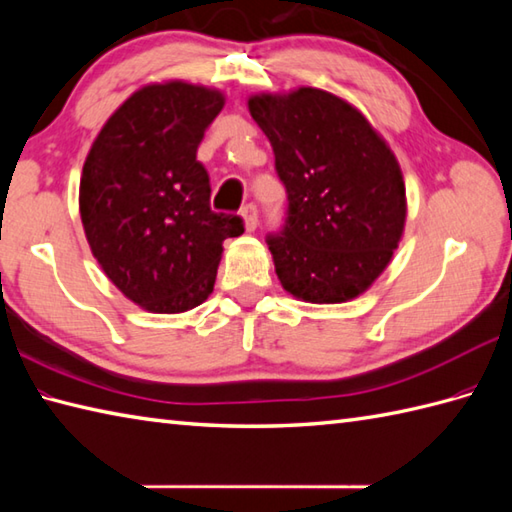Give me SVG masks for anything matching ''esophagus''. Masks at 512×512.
I'll use <instances>...</instances> for the list:
<instances>
[{"label": "esophagus", "mask_w": 512, "mask_h": 512, "mask_svg": "<svg viewBox=\"0 0 512 512\" xmlns=\"http://www.w3.org/2000/svg\"><path fill=\"white\" fill-rule=\"evenodd\" d=\"M242 217H244L246 231H255L259 217H257V206H255L253 202H248V204L244 206V209H242Z\"/></svg>", "instance_id": "esophagus-1"}]
</instances>
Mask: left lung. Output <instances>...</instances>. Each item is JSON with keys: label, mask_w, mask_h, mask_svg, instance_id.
I'll use <instances>...</instances> for the list:
<instances>
[{"label": "left lung", "mask_w": 512, "mask_h": 512, "mask_svg": "<svg viewBox=\"0 0 512 512\" xmlns=\"http://www.w3.org/2000/svg\"><path fill=\"white\" fill-rule=\"evenodd\" d=\"M250 116L275 151L288 195L286 222L266 237L292 297L341 303L383 273L405 228V182L367 118L317 88L257 94Z\"/></svg>", "instance_id": "1"}]
</instances>
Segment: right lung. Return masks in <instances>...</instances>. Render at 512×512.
I'll list each match as a JSON object with an SVG mask.
<instances>
[{
  "label": "right lung",
  "instance_id": "1",
  "mask_svg": "<svg viewBox=\"0 0 512 512\" xmlns=\"http://www.w3.org/2000/svg\"><path fill=\"white\" fill-rule=\"evenodd\" d=\"M224 94L169 81L118 107L83 165L79 209L92 255L127 299L149 312H184L211 295L239 215L211 211L198 160Z\"/></svg>",
  "mask_w": 512,
  "mask_h": 512
}]
</instances>
